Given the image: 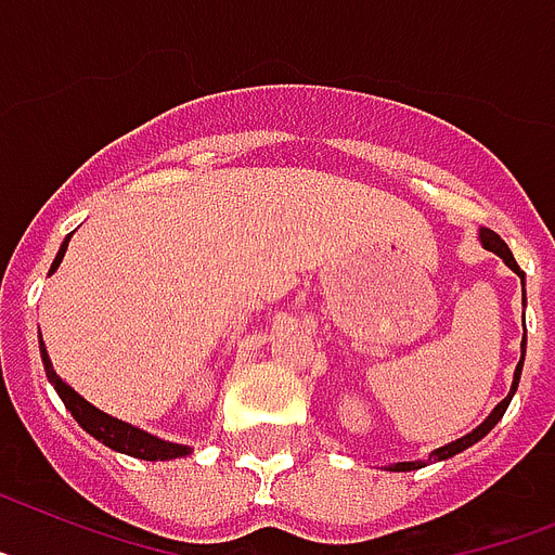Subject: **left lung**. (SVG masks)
I'll return each instance as SVG.
<instances>
[{
  "mask_svg": "<svg viewBox=\"0 0 555 555\" xmlns=\"http://www.w3.org/2000/svg\"><path fill=\"white\" fill-rule=\"evenodd\" d=\"M479 241H482L485 249L493 251V255H499V258L505 260L507 267H511L516 274H519V278H521V292H525V272H521L519 263H516V260H514V251L507 249L505 241H502V237H499L496 232H493V229H479ZM521 304H525V295H521ZM525 346H528V334L521 337V360H519V365H516V371H514V386H511V393H507L505 400L499 402L496 409L491 411V416H488V420H485V423L479 425V428H474V431H470V434H465V437H462V439H456V442H448V446L437 448V451H434L431 456H428V460H434V462L451 460V456H456V453H462V451H465V448L474 446V442H479V439H482L485 434L491 431L493 425H496L499 420L505 416L507 405H511V400H514L516 388H519L521 365H525ZM425 465H428V462H425V460H420V462H397V465H391V468H388V470H416V468H425Z\"/></svg>",
  "mask_w": 555,
  "mask_h": 555,
  "instance_id": "1",
  "label": "left lung"
}]
</instances>
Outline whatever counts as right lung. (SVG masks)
<instances>
[{"label":"right lung","instance_id":"add662e5","mask_svg":"<svg viewBox=\"0 0 555 555\" xmlns=\"http://www.w3.org/2000/svg\"><path fill=\"white\" fill-rule=\"evenodd\" d=\"M67 241H70V235L64 237L62 249H59V255H56V260H53L50 272H56L59 263H62L64 249H67ZM39 351H41V363H44V374H48V379L53 383L56 393L62 397V402L73 414V420H76V423H79L81 428L90 434V437H95L99 442H104L107 448H113V451L127 453V456H135V460H146V462L178 460V456H186V453L192 451L190 446H178V442H167V439L153 437V434L141 431V428H135V425L121 423V420H116V416L104 414V411H99L95 405H90V402L73 391L67 383H62V377H59L56 371H53L48 349H44V343H41V334H39Z\"/></svg>","mask_w":555,"mask_h":555}]
</instances>
